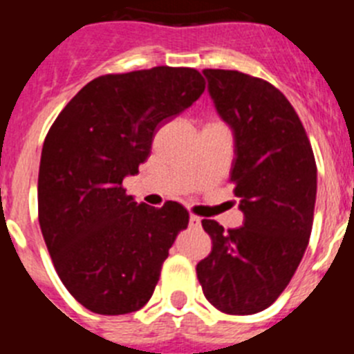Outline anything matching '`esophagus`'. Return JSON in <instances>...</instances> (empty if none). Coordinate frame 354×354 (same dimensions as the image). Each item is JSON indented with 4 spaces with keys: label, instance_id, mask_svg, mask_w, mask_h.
Returning a JSON list of instances; mask_svg holds the SVG:
<instances>
[{
    "label": "esophagus",
    "instance_id": "34e87169",
    "mask_svg": "<svg viewBox=\"0 0 354 354\" xmlns=\"http://www.w3.org/2000/svg\"><path fill=\"white\" fill-rule=\"evenodd\" d=\"M189 225H192V227H200V225H202V220H200L198 216L192 214L189 216Z\"/></svg>",
    "mask_w": 354,
    "mask_h": 354
}]
</instances>
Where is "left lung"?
Masks as SVG:
<instances>
[{"instance_id": "left-lung-1", "label": "left lung", "mask_w": 354, "mask_h": 354, "mask_svg": "<svg viewBox=\"0 0 354 354\" xmlns=\"http://www.w3.org/2000/svg\"><path fill=\"white\" fill-rule=\"evenodd\" d=\"M204 76L234 134L230 180L245 221L230 230L202 221L212 250L196 264V277L218 310L257 314L283 292L308 245L317 193L314 152L299 117L273 84L221 68H205Z\"/></svg>"}]
</instances>
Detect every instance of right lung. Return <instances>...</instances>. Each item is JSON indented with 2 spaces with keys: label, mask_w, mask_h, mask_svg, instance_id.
Returning <instances> with one entry per match:
<instances>
[{
  "label": "right lung",
  "mask_w": 354,
  "mask_h": 354,
  "mask_svg": "<svg viewBox=\"0 0 354 354\" xmlns=\"http://www.w3.org/2000/svg\"><path fill=\"white\" fill-rule=\"evenodd\" d=\"M205 90L195 68L154 67L95 77L49 129L39 170V223L55 270L88 310L120 315L150 299L189 214L126 195L165 122Z\"/></svg>",
  "instance_id": "right-lung-1"
}]
</instances>
